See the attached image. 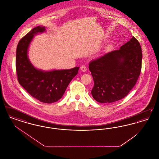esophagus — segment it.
I'll return each instance as SVG.
<instances>
[{"mask_svg": "<svg viewBox=\"0 0 159 159\" xmlns=\"http://www.w3.org/2000/svg\"><path fill=\"white\" fill-rule=\"evenodd\" d=\"M80 69L81 71H82L83 72H85V71L87 70V67H86V66L82 65V66L80 67Z\"/></svg>", "mask_w": 159, "mask_h": 159, "instance_id": "obj_1", "label": "esophagus"}]
</instances>
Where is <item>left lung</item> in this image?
Masks as SVG:
<instances>
[{
	"instance_id": "1",
	"label": "left lung",
	"mask_w": 159,
	"mask_h": 159,
	"mask_svg": "<svg viewBox=\"0 0 159 159\" xmlns=\"http://www.w3.org/2000/svg\"><path fill=\"white\" fill-rule=\"evenodd\" d=\"M142 57L141 45L133 36L120 49L91 61L93 98L101 103H111L125 98L140 75Z\"/></svg>"
}]
</instances>
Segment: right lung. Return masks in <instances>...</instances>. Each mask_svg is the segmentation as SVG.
Returning <instances> with one entry per match:
<instances>
[{
  "instance_id": "1",
  "label": "right lung",
  "mask_w": 159,
  "mask_h": 159,
  "mask_svg": "<svg viewBox=\"0 0 159 159\" xmlns=\"http://www.w3.org/2000/svg\"><path fill=\"white\" fill-rule=\"evenodd\" d=\"M45 31V27L38 26L20 40L15 63L18 81L24 89L40 102L50 104L62 98L69 83L77 75L79 67L44 71L31 64L27 56L29 46L35 34Z\"/></svg>"
}]
</instances>
